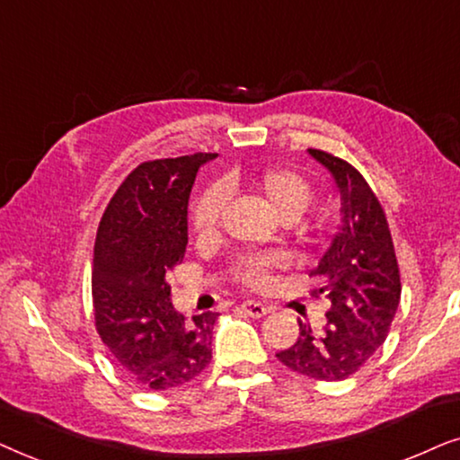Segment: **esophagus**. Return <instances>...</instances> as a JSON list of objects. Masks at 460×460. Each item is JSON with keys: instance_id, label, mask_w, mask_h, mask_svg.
<instances>
[{"instance_id": "obj_1", "label": "esophagus", "mask_w": 460, "mask_h": 460, "mask_svg": "<svg viewBox=\"0 0 460 460\" xmlns=\"http://www.w3.org/2000/svg\"><path fill=\"white\" fill-rule=\"evenodd\" d=\"M242 311L250 317H265L269 311H271V307L265 303H259V301H246V303H242Z\"/></svg>"}]
</instances>
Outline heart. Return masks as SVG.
Segmentation results:
<instances>
[{
    "label": "heart",
    "instance_id": "1",
    "mask_svg": "<svg viewBox=\"0 0 460 460\" xmlns=\"http://www.w3.org/2000/svg\"><path fill=\"white\" fill-rule=\"evenodd\" d=\"M246 182L278 212L281 220H296L311 204V187L301 174L288 168H267L252 176H226L225 187ZM225 191L210 187L195 199L191 208V226L198 237L217 235L220 217L225 210ZM281 265L279 254H246L234 262L235 278L248 288H262L269 281L271 269Z\"/></svg>",
    "mask_w": 460,
    "mask_h": 460
}]
</instances>
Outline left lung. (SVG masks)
I'll list each match as a JSON object with an SVG mask.
<instances>
[{"label": "left lung", "mask_w": 460, "mask_h": 460, "mask_svg": "<svg viewBox=\"0 0 460 460\" xmlns=\"http://www.w3.org/2000/svg\"><path fill=\"white\" fill-rule=\"evenodd\" d=\"M341 193V226L309 275L320 279L314 294H326L328 322L301 334L275 358L315 381H342L368 362L387 339L400 305V267L381 201L362 174L345 159L309 149Z\"/></svg>", "instance_id": "8db88e82"}]
</instances>
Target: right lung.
Instances as JSON below:
<instances>
[{
    "label": "right lung",
    "mask_w": 460,
    "mask_h": 460,
    "mask_svg": "<svg viewBox=\"0 0 460 460\" xmlns=\"http://www.w3.org/2000/svg\"><path fill=\"white\" fill-rule=\"evenodd\" d=\"M217 153L153 159L132 170L109 201L94 242L92 305L109 351L140 387L185 385L212 359L218 314L185 320L168 278L185 259L187 206L199 166Z\"/></svg>",
    "instance_id": "right-lung-1"
}]
</instances>
